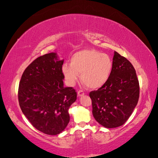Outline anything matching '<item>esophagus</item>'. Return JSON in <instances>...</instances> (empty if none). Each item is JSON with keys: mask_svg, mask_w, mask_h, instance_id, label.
I'll list each match as a JSON object with an SVG mask.
<instances>
[{"mask_svg": "<svg viewBox=\"0 0 158 158\" xmlns=\"http://www.w3.org/2000/svg\"><path fill=\"white\" fill-rule=\"evenodd\" d=\"M84 92H83V91H81V90H79V91H78V92H77V95L79 96V97H81V96H83V95H84Z\"/></svg>", "mask_w": 158, "mask_h": 158, "instance_id": "34e87169", "label": "esophagus"}]
</instances>
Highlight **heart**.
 <instances>
[{
  "label": "heart",
  "instance_id": "obj_1",
  "mask_svg": "<svg viewBox=\"0 0 158 158\" xmlns=\"http://www.w3.org/2000/svg\"><path fill=\"white\" fill-rule=\"evenodd\" d=\"M113 61L110 56L95 49H83L73 55L70 64L64 63L62 73L67 83L74 85L81 74V80L91 89L103 87L110 79Z\"/></svg>",
  "mask_w": 158,
  "mask_h": 158
}]
</instances>
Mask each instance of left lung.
Returning <instances> with one entry per match:
<instances>
[{
	"label": "left lung",
	"instance_id": "left-lung-1",
	"mask_svg": "<svg viewBox=\"0 0 158 158\" xmlns=\"http://www.w3.org/2000/svg\"><path fill=\"white\" fill-rule=\"evenodd\" d=\"M93 115L106 128L123 125L138 102L139 81L134 67L124 56L114 52L113 69L107 82L91 91Z\"/></svg>",
	"mask_w": 158,
	"mask_h": 158
}]
</instances>
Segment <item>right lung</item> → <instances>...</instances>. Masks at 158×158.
Instances as JSON below:
<instances>
[{
  "instance_id": "add662e5",
  "label": "right lung",
  "mask_w": 158,
  "mask_h": 158,
  "mask_svg": "<svg viewBox=\"0 0 158 158\" xmlns=\"http://www.w3.org/2000/svg\"><path fill=\"white\" fill-rule=\"evenodd\" d=\"M55 52L33 60L22 75L18 98L22 112L33 126L47 135H57L69 122V109L77 99L73 87H64L61 67Z\"/></svg>"
}]
</instances>
